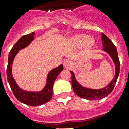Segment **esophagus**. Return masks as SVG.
I'll use <instances>...</instances> for the list:
<instances>
[{
  "label": "esophagus",
  "mask_w": 129,
  "mask_h": 129,
  "mask_svg": "<svg viewBox=\"0 0 129 129\" xmlns=\"http://www.w3.org/2000/svg\"><path fill=\"white\" fill-rule=\"evenodd\" d=\"M63 66H64V67L69 68L73 66V62L70 61V60H66L64 63H63Z\"/></svg>",
  "instance_id": "1"
}]
</instances>
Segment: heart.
<instances>
[{"label": "heart", "instance_id": "b5f03b06", "mask_svg": "<svg viewBox=\"0 0 129 129\" xmlns=\"http://www.w3.org/2000/svg\"><path fill=\"white\" fill-rule=\"evenodd\" d=\"M69 43L75 47H80L84 45L87 49H89L95 44V39L91 37L84 34H77L70 38Z\"/></svg>", "mask_w": 129, "mask_h": 129}]
</instances>
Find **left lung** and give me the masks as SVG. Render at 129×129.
I'll return each instance as SVG.
<instances>
[{
    "label": "left lung",
    "instance_id": "1",
    "mask_svg": "<svg viewBox=\"0 0 129 129\" xmlns=\"http://www.w3.org/2000/svg\"><path fill=\"white\" fill-rule=\"evenodd\" d=\"M102 50L108 54L113 60L115 64V76L111 82L106 86L100 89H92L83 86L79 83L76 79L75 73L73 71H70L72 75V86L74 92L79 97L84 98L86 100H101L104 97L108 96L114 88L117 77L119 74V61L117 54V51L113 42L109 39L106 35L102 33Z\"/></svg>",
    "mask_w": 129,
    "mask_h": 129
}]
</instances>
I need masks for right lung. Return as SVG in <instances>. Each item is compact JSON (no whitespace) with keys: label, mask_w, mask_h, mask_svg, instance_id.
<instances>
[{"label":"right lung","mask_w":129,"mask_h":129,"mask_svg":"<svg viewBox=\"0 0 129 129\" xmlns=\"http://www.w3.org/2000/svg\"><path fill=\"white\" fill-rule=\"evenodd\" d=\"M34 33L35 32H34L23 36L13 46L8 57L7 76V81L10 84L11 89L16 98L25 104L32 106H37L45 104L51 100L52 97V88L54 82L57 78V76L59 75V73L63 70V65L60 64L58 67L54 68L48 73L45 86L40 91H27L18 86L12 75V70L13 61L19 50L27 47L32 42L34 39Z\"/></svg>","instance_id":"obj_1"}]
</instances>
